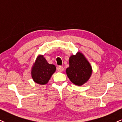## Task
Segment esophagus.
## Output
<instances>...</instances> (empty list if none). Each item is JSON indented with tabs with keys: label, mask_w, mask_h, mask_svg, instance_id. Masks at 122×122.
<instances>
[{
	"label": "esophagus",
	"mask_w": 122,
	"mask_h": 122,
	"mask_svg": "<svg viewBox=\"0 0 122 122\" xmlns=\"http://www.w3.org/2000/svg\"><path fill=\"white\" fill-rule=\"evenodd\" d=\"M57 70H58L59 72H62L64 70V68L62 66H59L58 68H57Z\"/></svg>",
	"instance_id": "34e87169"
}]
</instances>
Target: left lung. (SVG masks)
<instances>
[{"mask_svg": "<svg viewBox=\"0 0 122 122\" xmlns=\"http://www.w3.org/2000/svg\"><path fill=\"white\" fill-rule=\"evenodd\" d=\"M70 66L66 69V73L71 81L81 86L86 82L92 73L89 62L80 52L71 55L69 58Z\"/></svg>", "mask_w": 122, "mask_h": 122, "instance_id": "left-lung-1", "label": "left lung"}]
</instances>
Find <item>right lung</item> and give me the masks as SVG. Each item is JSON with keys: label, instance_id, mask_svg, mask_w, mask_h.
I'll list each match as a JSON object with an SVG mask.
<instances>
[{"label": "right lung", "instance_id": "1", "mask_svg": "<svg viewBox=\"0 0 122 122\" xmlns=\"http://www.w3.org/2000/svg\"><path fill=\"white\" fill-rule=\"evenodd\" d=\"M55 71L56 67L48 63L43 55H40L37 56L31 68V77L36 83L45 85L49 82Z\"/></svg>", "mask_w": 122, "mask_h": 122}]
</instances>
